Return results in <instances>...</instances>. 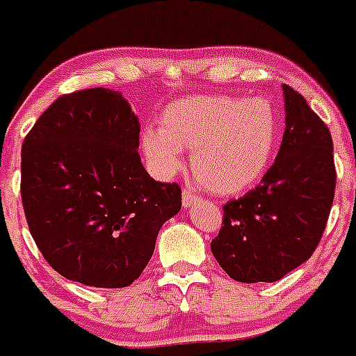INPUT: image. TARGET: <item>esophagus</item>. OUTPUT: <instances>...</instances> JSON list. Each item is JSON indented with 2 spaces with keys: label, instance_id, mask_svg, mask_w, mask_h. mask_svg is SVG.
I'll list each match as a JSON object with an SVG mask.
<instances>
[{
  "label": "esophagus",
  "instance_id": "34e87169",
  "mask_svg": "<svg viewBox=\"0 0 356 356\" xmlns=\"http://www.w3.org/2000/svg\"><path fill=\"white\" fill-rule=\"evenodd\" d=\"M200 200H201V196L191 193V191H184V194H181V203H184V209H191V207H193L194 203H197Z\"/></svg>",
  "mask_w": 356,
  "mask_h": 356
}]
</instances>
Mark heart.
Segmentation results:
<instances>
[{
	"instance_id": "obj_1",
	"label": "heart",
	"mask_w": 356,
	"mask_h": 356,
	"mask_svg": "<svg viewBox=\"0 0 356 356\" xmlns=\"http://www.w3.org/2000/svg\"><path fill=\"white\" fill-rule=\"evenodd\" d=\"M280 143V119L269 99L194 96L172 102L160 127L143 131L140 146L151 169L171 176L191 151L197 180L229 196L253 187L271 165Z\"/></svg>"
}]
</instances>
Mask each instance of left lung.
Returning <instances> with one entry per match:
<instances>
[{
  "label": "left lung",
  "instance_id": "8db88e82",
  "mask_svg": "<svg viewBox=\"0 0 356 356\" xmlns=\"http://www.w3.org/2000/svg\"><path fill=\"white\" fill-rule=\"evenodd\" d=\"M285 131L275 163L253 191L228 201L210 248L229 278L278 282L307 262L326 228L335 163L328 127L307 99L284 85Z\"/></svg>",
  "mask_w": 356,
  "mask_h": 356
}]
</instances>
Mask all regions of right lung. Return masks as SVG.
<instances>
[{
	"instance_id": "right-lung-1",
	"label": "right lung",
	"mask_w": 356,
	"mask_h": 356,
	"mask_svg": "<svg viewBox=\"0 0 356 356\" xmlns=\"http://www.w3.org/2000/svg\"><path fill=\"white\" fill-rule=\"evenodd\" d=\"M139 134L121 92L96 87L58 97L24 137L28 228L64 278L128 287L149 262L163 222L180 212L181 188L147 175Z\"/></svg>"
}]
</instances>
